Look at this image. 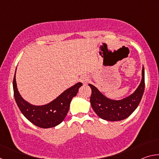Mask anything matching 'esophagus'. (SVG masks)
Here are the masks:
<instances>
[{
    "label": "esophagus",
    "mask_w": 159,
    "mask_h": 159,
    "mask_svg": "<svg viewBox=\"0 0 159 159\" xmlns=\"http://www.w3.org/2000/svg\"><path fill=\"white\" fill-rule=\"evenodd\" d=\"M80 81L83 84H86L88 81V78L85 76H83L80 78Z\"/></svg>",
    "instance_id": "1"
}]
</instances>
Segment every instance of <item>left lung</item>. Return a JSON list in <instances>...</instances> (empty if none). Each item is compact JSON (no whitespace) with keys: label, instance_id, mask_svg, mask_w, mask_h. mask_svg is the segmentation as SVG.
Returning a JSON list of instances; mask_svg holds the SVG:
<instances>
[{"label":"left lung","instance_id":"8db88e82","mask_svg":"<svg viewBox=\"0 0 159 159\" xmlns=\"http://www.w3.org/2000/svg\"><path fill=\"white\" fill-rule=\"evenodd\" d=\"M142 80L136 90L127 98L114 100L107 98L92 84H88L92 94L90 104L96 114L102 119L118 121L128 118L138 107L144 90V69L142 67Z\"/></svg>","mask_w":159,"mask_h":159}]
</instances>
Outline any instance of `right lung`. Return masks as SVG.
<instances>
[{
    "mask_svg": "<svg viewBox=\"0 0 159 159\" xmlns=\"http://www.w3.org/2000/svg\"><path fill=\"white\" fill-rule=\"evenodd\" d=\"M82 83H77L64 91L50 103L42 106H35L21 98L17 88L15 74L13 79L14 96L19 109L29 121L42 128L55 127L63 121L69 111L72 98L76 95Z\"/></svg>",
    "mask_w": 159,
    "mask_h": 159,
    "instance_id": "obj_1",
    "label": "right lung"
}]
</instances>
